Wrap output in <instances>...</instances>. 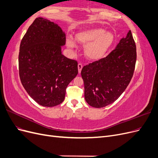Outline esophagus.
<instances>
[{"mask_svg":"<svg viewBox=\"0 0 158 158\" xmlns=\"http://www.w3.org/2000/svg\"><path fill=\"white\" fill-rule=\"evenodd\" d=\"M82 68H83V65H82V64H81V63H79V64H78V73H81V70H82Z\"/></svg>","mask_w":158,"mask_h":158,"instance_id":"obj_1","label":"esophagus"}]
</instances>
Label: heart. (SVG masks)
I'll use <instances>...</instances> for the list:
<instances>
[{
	"instance_id": "b5f03b06",
	"label": "heart",
	"mask_w": 158,
	"mask_h": 158,
	"mask_svg": "<svg viewBox=\"0 0 158 158\" xmlns=\"http://www.w3.org/2000/svg\"><path fill=\"white\" fill-rule=\"evenodd\" d=\"M76 41L84 46V54L90 60H98L106 55L113 44L114 37L111 31L103 28H92L76 33ZM69 48L74 50L77 47L76 41L71 36L66 39Z\"/></svg>"
}]
</instances>
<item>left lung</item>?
<instances>
[{"instance_id":"1","label":"left lung","mask_w":158,"mask_h":158,"mask_svg":"<svg viewBox=\"0 0 158 158\" xmlns=\"http://www.w3.org/2000/svg\"><path fill=\"white\" fill-rule=\"evenodd\" d=\"M136 61V47L130 30L106 57L83 67L81 75L86 102L102 108L116 101L131 82Z\"/></svg>"}]
</instances>
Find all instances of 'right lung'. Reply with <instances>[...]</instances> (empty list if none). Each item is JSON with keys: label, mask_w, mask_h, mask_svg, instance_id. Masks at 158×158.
I'll return each mask as SVG.
<instances>
[{"label": "right lung", "mask_w": 158, "mask_h": 158, "mask_svg": "<svg viewBox=\"0 0 158 158\" xmlns=\"http://www.w3.org/2000/svg\"><path fill=\"white\" fill-rule=\"evenodd\" d=\"M66 35L54 22L37 18L22 38L18 63L22 84L44 107L64 101L66 89L78 73L77 61L62 54Z\"/></svg>", "instance_id": "add662e5"}]
</instances>
